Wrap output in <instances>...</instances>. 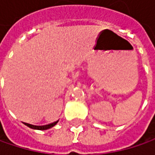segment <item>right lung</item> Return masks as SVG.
Here are the masks:
<instances>
[{"label":"right lung","instance_id":"right-lung-1","mask_svg":"<svg viewBox=\"0 0 155 155\" xmlns=\"http://www.w3.org/2000/svg\"><path fill=\"white\" fill-rule=\"evenodd\" d=\"M57 122H55L53 123H51V124H48V125H44V126H34V125H32V124H29V123H25L27 125V127L29 128H33V129H39V130H45V129H48V128H51L53 126H55L57 124Z\"/></svg>","mask_w":155,"mask_h":155}]
</instances>
